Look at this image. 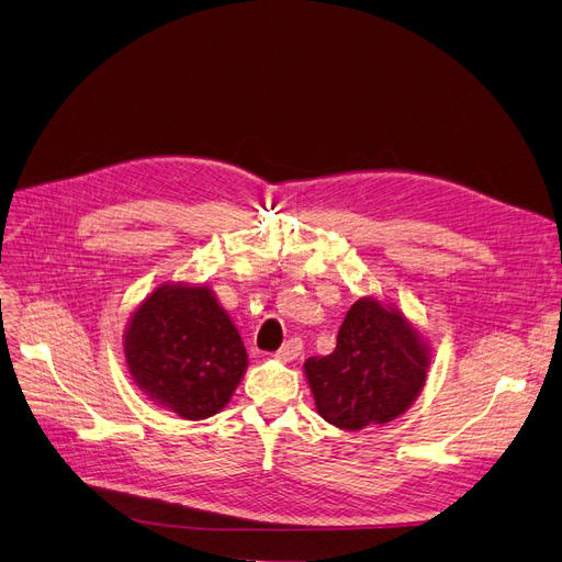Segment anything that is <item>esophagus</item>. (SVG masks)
<instances>
[{"instance_id":"34e87169","label":"esophagus","mask_w":562,"mask_h":562,"mask_svg":"<svg viewBox=\"0 0 562 562\" xmlns=\"http://www.w3.org/2000/svg\"><path fill=\"white\" fill-rule=\"evenodd\" d=\"M301 350H303V342L299 338H292V340H286L284 346L276 352V359H280V361H294V359H299Z\"/></svg>"}]
</instances>
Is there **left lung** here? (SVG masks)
<instances>
[{
  "instance_id": "1",
  "label": "left lung",
  "mask_w": 562,
  "mask_h": 562,
  "mask_svg": "<svg viewBox=\"0 0 562 562\" xmlns=\"http://www.w3.org/2000/svg\"><path fill=\"white\" fill-rule=\"evenodd\" d=\"M431 348L387 299L361 296L342 319L331 355L305 359L315 408L338 429L387 425L418 400Z\"/></svg>"
}]
</instances>
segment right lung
Returning <instances> with one entry per match:
<instances>
[{"instance_id": "add662e5", "label": "right lung", "mask_w": 562, "mask_h": 562, "mask_svg": "<svg viewBox=\"0 0 562 562\" xmlns=\"http://www.w3.org/2000/svg\"><path fill=\"white\" fill-rule=\"evenodd\" d=\"M125 367L156 406L184 420L220 413L247 371V350L207 282H160L123 331Z\"/></svg>"}]
</instances>
